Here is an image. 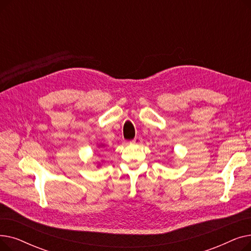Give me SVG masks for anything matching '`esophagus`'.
Returning <instances> with one entry per match:
<instances>
[{
  "mask_svg": "<svg viewBox=\"0 0 251 251\" xmlns=\"http://www.w3.org/2000/svg\"><path fill=\"white\" fill-rule=\"evenodd\" d=\"M132 144H141L142 142V137L141 136H136L134 139H132L130 141Z\"/></svg>",
  "mask_w": 251,
  "mask_h": 251,
  "instance_id": "esophagus-1",
  "label": "esophagus"
}]
</instances>
